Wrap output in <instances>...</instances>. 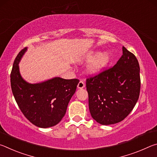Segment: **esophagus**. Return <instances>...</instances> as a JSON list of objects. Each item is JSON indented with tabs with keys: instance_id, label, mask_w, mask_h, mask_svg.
I'll use <instances>...</instances> for the list:
<instances>
[{
	"instance_id": "esophagus-1",
	"label": "esophagus",
	"mask_w": 157,
	"mask_h": 157,
	"mask_svg": "<svg viewBox=\"0 0 157 157\" xmlns=\"http://www.w3.org/2000/svg\"><path fill=\"white\" fill-rule=\"evenodd\" d=\"M84 86H85V84H84V81H82V80L79 81L78 84V89H83Z\"/></svg>"
}]
</instances>
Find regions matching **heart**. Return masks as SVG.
<instances>
[{
  "label": "heart",
  "mask_w": 157,
  "mask_h": 157,
  "mask_svg": "<svg viewBox=\"0 0 157 157\" xmlns=\"http://www.w3.org/2000/svg\"><path fill=\"white\" fill-rule=\"evenodd\" d=\"M87 59L92 60L89 66V71L91 73L100 72L111 62V56L109 52L105 51L98 54V52H91L87 56Z\"/></svg>",
  "instance_id": "b5f03b06"
}]
</instances>
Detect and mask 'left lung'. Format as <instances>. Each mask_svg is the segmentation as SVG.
Returning <instances> with one entry per match:
<instances>
[{"instance_id":"8db88e82","label":"left lung","mask_w":157,"mask_h":157,"mask_svg":"<svg viewBox=\"0 0 157 157\" xmlns=\"http://www.w3.org/2000/svg\"><path fill=\"white\" fill-rule=\"evenodd\" d=\"M89 111L104 125L123 121L136 105L140 89V67L135 55L123 46L113 67L86 79Z\"/></svg>"}]
</instances>
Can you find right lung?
<instances>
[{"label": "right lung", "instance_id": "right-lung-1", "mask_svg": "<svg viewBox=\"0 0 157 157\" xmlns=\"http://www.w3.org/2000/svg\"><path fill=\"white\" fill-rule=\"evenodd\" d=\"M27 50H21L10 74L12 91L18 107L28 120L41 128L56 125L64 116L79 79L55 78L38 84H29L20 75L18 63Z\"/></svg>", "mask_w": 157, "mask_h": 157}]
</instances>
